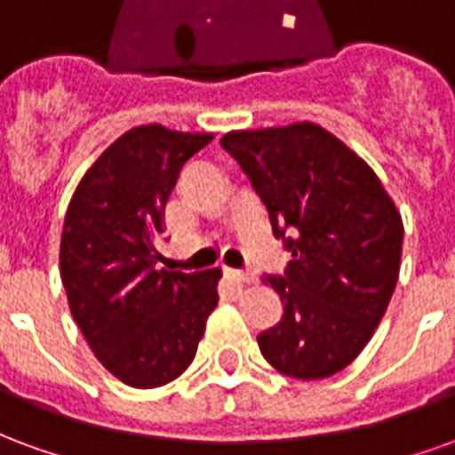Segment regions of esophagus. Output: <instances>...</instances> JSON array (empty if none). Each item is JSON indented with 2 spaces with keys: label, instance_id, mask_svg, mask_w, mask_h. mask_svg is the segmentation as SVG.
I'll list each match as a JSON object with an SVG mask.
<instances>
[{
  "label": "esophagus",
  "instance_id": "obj_1",
  "mask_svg": "<svg viewBox=\"0 0 455 455\" xmlns=\"http://www.w3.org/2000/svg\"><path fill=\"white\" fill-rule=\"evenodd\" d=\"M227 275L231 280H236V283H253L256 280V275L251 270H234V267H227Z\"/></svg>",
  "mask_w": 455,
  "mask_h": 455
}]
</instances>
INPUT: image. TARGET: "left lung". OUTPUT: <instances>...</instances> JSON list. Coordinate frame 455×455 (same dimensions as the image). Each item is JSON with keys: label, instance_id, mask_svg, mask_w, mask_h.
Wrapping results in <instances>:
<instances>
[{"label": "left lung", "instance_id": "8db88e82", "mask_svg": "<svg viewBox=\"0 0 455 455\" xmlns=\"http://www.w3.org/2000/svg\"><path fill=\"white\" fill-rule=\"evenodd\" d=\"M221 146L292 253L283 275H266L283 319L258 334L260 353L299 380L343 371L371 341L397 285L400 212L368 163L309 121L231 131Z\"/></svg>", "mask_w": 455, "mask_h": 455}]
</instances>
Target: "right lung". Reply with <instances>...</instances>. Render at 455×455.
I'll use <instances>...</instances> for the list:
<instances>
[{
    "label": "right lung",
    "mask_w": 455,
    "mask_h": 455,
    "mask_svg": "<svg viewBox=\"0 0 455 455\" xmlns=\"http://www.w3.org/2000/svg\"><path fill=\"white\" fill-rule=\"evenodd\" d=\"M212 139L160 124L126 131L84 172L65 214L70 312L100 363L131 387H160L188 371L219 302V267L165 270L156 248L180 170Z\"/></svg>",
    "instance_id": "1"
}]
</instances>
